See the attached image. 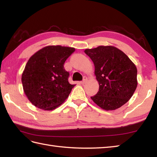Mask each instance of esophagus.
Listing matches in <instances>:
<instances>
[{"label": "esophagus", "instance_id": "34e87169", "mask_svg": "<svg viewBox=\"0 0 157 157\" xmlns=\"http://www.w3.org/2000/svg\"><path fill=\"white\" fill-rule=\"evenodd\" d=\"M88 81V78H86V77H84V79H83V80L81 82V84H84L85 83H86V82Z\"/></svg>", "mask_w": 157, "mask_h": 157}]
</instances>
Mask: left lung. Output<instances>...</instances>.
Listing matches in <instances>:
<instances>
[{
    "label": "left lung",
    "instance_id": "8db88e82",
    "mask_svg": "<svg viewBox=\"0 0 157 157\" xmlns=\"http://www.w3.org/2000/svg\"><path fill=\"white\" fill-rule=\"evenodd\" d=\"M94 65L99 91L91 99L101 109L113 111L125 105L137 88V68L121 50L113 46L86 49Z\"/></svg>",
    "mask_w": 157,
    "mask_h": 157
}]
</instances>
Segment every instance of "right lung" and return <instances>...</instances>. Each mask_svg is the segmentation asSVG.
I'll return each instance as SVG.
<instances>
[{
  "label": "right lung",
  "instance_id": "right-lung-1",
  "mask_svg": "<svg viewBox=\"0 0 157 157\" xmlns=\"http://www.w3.org/2000/svg\"><path fill=\"white\" fill-rule=\"evenodd\" d=\"M75 48L47 46L33 55L21 76L23 91L36 107L46 111L57 108L65 102L75 85L68 82L64 63Z\"/></svg>",
  "mask_w": 157,
  "mask_h": 157
}]
</instances>
